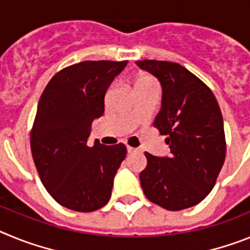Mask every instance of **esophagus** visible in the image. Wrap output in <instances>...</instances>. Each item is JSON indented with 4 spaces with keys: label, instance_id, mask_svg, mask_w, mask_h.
<instances>
[{
    "label": "esophagus",
    "instance_id": "1",
    "mask_svg": "<svg viewBox=\"0 0 250 250\" xmlns=\"http://www.w3.org/2000/svg\"><path fill=\"white\" fill-rule=\"evenodd\" d=\"M127 151L128 153H138V152H141L140 148H134V147H127Z\"/></svg>",
    "mask_w": 250,
    "mask_h": 250
}]
</instances>
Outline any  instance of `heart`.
I'll use <instances>...</instances> for the list:
<instances>
[{"label": "heart", "mask_w": 250, "mask_h": 250, "mask_svg": "<svg viewBox=\"0 0 250 250\" xmlns=\"http://www.w3.org/2000/svg\"><path fill=\"white\" fill-rule=\"evenodd\" d=\"M148 82H153V79L149 77H141L137 82V85L138 84H142V83H148Z\"/></svg>", "instance_id": "obj_1"}]
</instances>
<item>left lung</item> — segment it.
<instances>
[{"label": "left lung", "instance_id": "8db88e82", "mask_svg": "<svg viewBox=\"0 0 250 250\" xmlns=\"http://www.w3.org/2000/svg\"><path fill=\"white\" fill-rule=\"evenodd\" d=\"M161 84V109L153 127L167 134L170 155L148 152L140 181L146 197L171 211L203 201L215 185L225 161L224 122L220 108L205 84L177 62L141 60Z\"/></svg>", "mask_w": 250, "mask_h": 250}]
</instances>
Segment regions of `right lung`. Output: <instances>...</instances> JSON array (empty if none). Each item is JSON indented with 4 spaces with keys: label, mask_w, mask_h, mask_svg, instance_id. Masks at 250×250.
Returning a JSON list of instances; mask_svg holds the SVG:
<instances>
[{
    "label": "right lung",
    "mask_w": 250,
    "mask_h": 250,
    "mask_svg": "<svg viewBox=\"0 0 250 250\" xmlns=\"http://www.w3.org/2000/svg\"><path fill=\"white\" fill-rule=\"evenodd\" d=\"M127 62H82L56 73L41 95L31 132V152L41 182L54 200L74 211L103 208L127 155L123 143L88 146L104 97Z\"/></svg>",
    "instance_id": "right-lung-1"
}]
</instances>
